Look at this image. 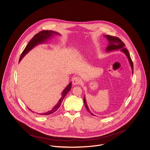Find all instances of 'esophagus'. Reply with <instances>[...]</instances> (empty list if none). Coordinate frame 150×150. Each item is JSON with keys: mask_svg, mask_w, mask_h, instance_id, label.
Here are the masks:
<instances>
[{"mask_svg": "<svg viewBox=\"0 0 150 150\" xmlns=\"http://www.w3.org/2000/svg\"><path fill=\"white\" fill-rule=\"evenodd\" d=\"M72 83L74 85H79L81 83V80L79 77H74L72 80Z\"/></svg>", "mask_w": 150, "mask_h": 150, "instance_id": "1", "label": "esophagus"}]
</instances>
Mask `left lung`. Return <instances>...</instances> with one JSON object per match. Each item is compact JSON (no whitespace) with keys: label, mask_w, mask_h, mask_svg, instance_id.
<instances>
[{"label":"left lung","mask_w":150,"mask_h":150,"mask_svg":"<svg viewBox=\"0 0 150 150\" xmlns=\"http://www.w3.org/2000/svg\"><path fill=\"white\" fill-rule=\"evenodd\" d=\"M106 38L108 40L109 42V45L106 48V51H112V50H118V49H121V51L124 52L125 54L127 55L128 60L129 62V64L131 66V69L132 70V73H133V70H134V66H133V63H132V61L131 59V58L130 57V54L128 51V50L125 48V44L121 41V40L119 39V38L117 37H113V36H111V35H105ZM84 106L86 107V109L87 110V111L89 113H91L92 115H94L91 111H90L87 105V103H86V99H85V97H84Z\"/></svg>","instance_id":"8db88e82"}]
</instances>
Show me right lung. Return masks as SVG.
I'll list each match as a JSON object with an SVG mask.
<instances>
[{"label": "right lung", "mask_w": 150, "mask_h": 150, "mask_svg": "<svg viewBox=\"0 0 150 150\" xmlns=\"http://www.w3.org/2000/svg\"><path fill=\"white\" fill-rule=\"evenodd\" d=\"M54 34H57V35H59L58 33H57L56 32H54V31H42L40 32L39 33L37 34L36 35H35L34 36V37L31 39V40L29 42V43L28 44V45L26 46L25 48L24 49V50L22 52L19 61L20 62L21 60V59L23 57V56L25 54H26L29 51V50H31L33 48H34L37 44L44 42L48 38H50V37H51V36H53ZM71 87V83H70L66 87V88H64V90L63 91V92L62 93V98H60V99L59 100L58 103L52 108V109L47 112H46V113H40V115H51V114L54 113L55 111H57L58 110V109L59 108V106H61L64 97L67 95V93L70 91ZM29 110L31 111V109H29Z\"/></svg>", "instance_id": "1"}]
</instances>
